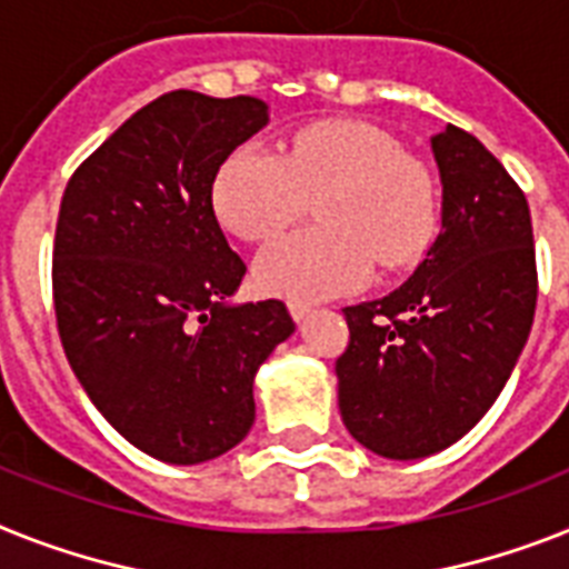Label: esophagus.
I'll use <instances>...</instances> for the list:
<instances>
[{
	"label": "esophagus",
	"mask_w": 569,
	"mask_h": 569,
	"mask_svg": "<svg viewBox=\"0 0 569 569\" xmlns=\"http://www.w3.org/2000/svg\"><path fill=\"white\" fill-rule=\"evenodd\" d=\"M288 308H290V317H293L296 322H305V319L311 317V311H313L311 305H302V302H290Z\"/></svg>",
	"instance_id": "esophagus-1"
}]
</instances>
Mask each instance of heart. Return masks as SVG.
I'll return each instance as SVG.
<instances>
[{"label":"heart","instance_id":"1","mask_svg":"<svg viewBox=\"0 0 569 569\" xmlns=\"http://www.w3.org/2000/svg\"><path fill=\"white\" fill-rule=\"evenodd\" d=\"M317 200V229L284 234L256 258V284L290 302L363 288L378 261L412 264L436 232V186L421 162L363 121H313L281 153L238 144L211 180V209L243 241H267Z\"/></svg>","mask_w":569,"mask_h":569}]
</instances>
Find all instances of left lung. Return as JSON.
<instances>
[{
  "instance_id": "left-lung-1",
  "label": "left lung",
  "mask_w": 569,
  "mask_h": 569,
  "mask_svg": "<svg viewBox=\"0 0 569 569\" xmlns=\"http://www.w3.org/2000/svg\"><path fill=\"white\" fill-rule=\"evenodd\" d=\"M442 232L383 299L346 308L337 360L342 425L387 459H421L462 439L503 392L538 299L529 203L480 139L430 136Z\"/></svg>"
}]
</instances>
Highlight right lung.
<instances>
[{
    "label": "right lung",
    "instance_id": "1",
    "mask_svg": "<svg viewBox=\"0 0 569 569\" xmlns=\"http://www.w3.org/2000/svg\"><path fill=\"white\" fill-rule=\"evenodd\" d=\"M267 121L261 98L173 89L60 200L51 290L66 360L98 412L162 462H209L250 433L258 366L296 328L279 299L229 302L247 264L211 209L220 162Z\"/></svg>",
    "mask_w": 569,
    "mask_h": 569
}]
</instances>
